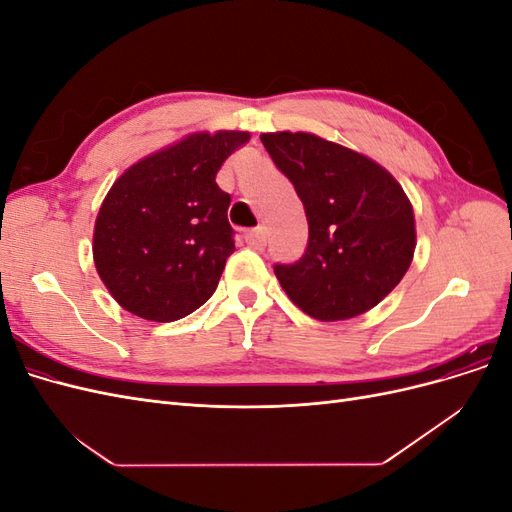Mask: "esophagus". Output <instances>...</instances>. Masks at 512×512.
I'll use <instances>...</instances> for the list:
<instances>
[{
	"label": "esophagus",
	"instance_id": "esophagus-1",
	"mask_svg": "<svg viewBox=\"0 0 512 512\" xmlns=\"http://www.w3.org/2000/svg\"><path fill=\"white\" fill-rule=\"evenodd\" d=\"M245 241L252 247H265L267 245V228L265 226H256L254 230L245 232Z\"/></svg>",
	"mask_w": 512,
	"mask_h": 512
}]
</instances>
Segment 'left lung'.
Returning <instances> with one entry per match:
<instances>
[{"mask_svg":"<svg viewBox=\"0 0 512 512\" xmlns=\"http://www.w3.org/2000/svg\"><path fill=\"white\" fill-rule=\"evenodd\" d=\"M260 141L307 215L305 254L273 267L290 301L322 322L376 307L414 256V211L404 188L378 162L316 134L267 132Z\"/></svg>","mask_w":512,"mask_h":512,"instance_id":"obj_1","label":"left lung"}]
</instances>
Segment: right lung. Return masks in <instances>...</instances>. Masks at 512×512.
<instances>
[{
  "label": "right lung",
  "instance_id": "obj_1",
  "mask_svg": "<svg viewBox=\"0 0 512 512\" xmlns=\"http://www.w3.org/2000/svg\"><path fill=\"white\" fill-rule=\"evenodd\" d=\"M250 132H196L132 164L108 190L94 228V262L130 314L173 322L218 288L235 252L230 196L215 183Z\"/></svg>",
  "mask_w": 512,
  "mask_h": 512
}]
</instances>
